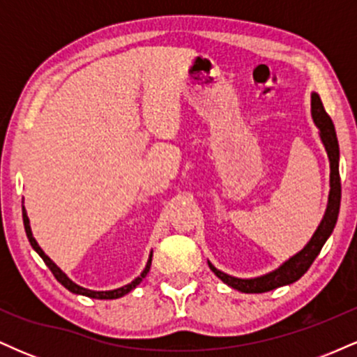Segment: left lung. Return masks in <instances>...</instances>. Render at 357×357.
Wrapping results in <instances>:
<instances>
[{"instance_id":"1","label":"left lung","mask_w":357,"mask_h":357,"mask_svg":"<svg viewBox=\"0 0 357 357\" xmlns=\"http://www.w3.org/2000/svg\"><path fill=\"white\" fill-rule=\"evenodd\" d=\"M312 119L315 126L321 130V139L326 147L327 155H329L331 162V191H329V202H327V210L326 215L319 225V228L310 238L309 243L305 245L297 255L285 261L282 267H278L273 272L267 273V275H261L257 278H236L228 275V273L221 272V270L215 268L208 261L210 268L213 270L216 277L220 280H223L225 284L233 287V289L240 290L245 294H261L268 292V290L277 289V287L289 285L297 282L307 270L310 268L315 257L321 253V250L326 243V240L329 238L331 233H333L335 221L339 216V206H341V176H339V144L337 137H335V129L333 124V119L329 117V114L324 109L321 97L317 93H312Z\"/></svg>"}]
</instances>
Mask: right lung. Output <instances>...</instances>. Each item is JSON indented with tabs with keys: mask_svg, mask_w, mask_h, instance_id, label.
I'll use <instances>...</instances> for the list:
<instances>
[{
	"mask_svg": "<svg viewBox=\"0 0 357 357\" xmlns=\"http://www.w3.org/2000/svg\"><path fill=\"white\" fill-rule=\"evenodd\" d=\"M23 225H24V231H26L28 240H30V245H31V247H33L35 252L38 253V255L43 258V261H45V264H47V267L52 270V273H53V275H55L56 280H59L60 284L65 287V289H68V290H70V292H73V294H80V296L90 297V298H119V297L126 296V294H129L132 289H136V287L142 282V278H144V277L147 275V272H149V268H151V260H153V253H151V255H149V260H147V265H146L144 272H142L141 275H139V277L136 278V280L130 282V284H127V285L121 287V289H116V290H105V292H104V290H102V292H97V290L84 289V287L73 284L70 278L65 275V273L61 272V270H60L59 267H56L55 264H53L50 258L45 255L43 250L38 247V243H36V240L33 238V235H31L30 220H28L26 211H24V208H23Z\"/></svg>",
	"mask_w": 357,
	"mask_h": 357,
	"instance_id": "right-lung-1",
	"label": "right lung"
}]
</instances>
